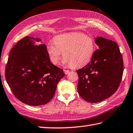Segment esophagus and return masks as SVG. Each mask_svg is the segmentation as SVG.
I'll return each mask as SVG.
<instances>
[{
  "label": "esophagus",
  "mask_w": 133,
  "mask_h": 133,
  "mask_svg": "<svg viewBox=\"0 0 133 133\" xmlns=\"http://www.w3.org/2000/svg\"><path fill=\"white\" fill-rule=\"evenodd\" d=\"M64 73H65V75H67V74H68L69 72V70H66V69H64Z\"/></svg>",
  "instance_id": "34e87169"
}]
</instances>
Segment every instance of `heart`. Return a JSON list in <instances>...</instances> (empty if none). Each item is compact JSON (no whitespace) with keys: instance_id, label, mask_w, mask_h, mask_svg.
I'll use <instances>...</instances> for the list:
<instances>
[{"instance_id":"obj_1","label":"heart","mask_w":133,"mask_h":133,"mask_svg":"<svg viewBox=\"0 0 133 133\" xmlns=\"http://www.w3.org/2000/svg\"><path fill=\"white\" fill-rule=\"evenodd\" d=\"M96 51L91 36L81 32H71L55 36L53 42L46 45V51L53 64H57L63 52L62 63L74 68H81L91 61Z\"/></svg>"}]
</instances>
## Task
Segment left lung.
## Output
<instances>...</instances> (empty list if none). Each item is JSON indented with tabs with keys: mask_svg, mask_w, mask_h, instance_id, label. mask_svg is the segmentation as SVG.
Returning a JSON list of instances; mask_svg holds the SVG:
<instances>
[{
	"mask_svg": "<svg viewBox=\"0 0 133 133\" xmlns=\"http://www.w3.org/2000/svg\"><path fill=\"white\" fill-rule=\"evenodd\" d=\"M99 49L89 63L77 70L78 93L83 99L96 103L113 95L121 83L123 62L116 42L102 37L95 39Z\"/></svg>",
	"mask_w": 133,
	"mask_h": 133,
	"instance_id": "left-lung-1",
	"label": "left lung"
}]
</instances>
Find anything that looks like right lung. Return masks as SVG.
Wrapping results in <instances>:
<instances>
[{
  "label": "right lung",
  "instance_id": "obj_1",
  "mask_svg": "<svg viewBox=\"0 0 133 133\" xmlns=\"http://www.w3.org/2000/svg\"><path fill=\"white\" fill-rule=\"evenodd\" d=\"M41 40L25 36L10 52L5 77L12 93L24 104H46L54 97L57 84L65 76L52 64Z\"/></svg>",
  "mask_w": 133,
  "mask_h": 133
}]
</instances>
